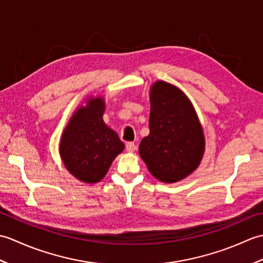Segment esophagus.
I'll return each instance as SVG.
<instances>
[{
  "instance_id": "esophagus-1",
  "label": "esophagus",
  "mask_w": 263,
  "mask_h": 263,
  "mask_svg": "<svg viewBox=\"0 0 263 263\" xmlns=\"http://www.w3.org/2000/svg\"><path fill=\"white\" fill-rule=\"evenodd\" d=\"M125 149H126V152H128V153H133L137 149V147H136V144L133 143V142H127L125 144Z\"/></svg>"
}]
</instances>
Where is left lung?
I'll return each instance as SVG.
<instances>
[{"label":"left lung","mask_w":263,"mask_h":263,"mask_svg":"<svg viewBox=\"0 0 263 263\" xmlns=\"http://www.w3.org/2000/svg\"><path fill=\"white\" fill-rule=\"evenodd\" d=\"M149 130L139 154L157 180L175 183L197 170L204 153L202 126L177 87L156 81L150 88Z\"/></svg>","instance_id":"8db88e82"}]
</instances>
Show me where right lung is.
Returning a JSON list of instances; mask_svg holds the SVG:
<instances>
[{
    "mask_svg": "<svg viewBox=\"0 0 263 263\" xmlns=\"http://www.w3.org/2000/svg\"><path fill=\"white\" fill-rule=\"evenodd\" d=\"M102 97L87 99L72 115L60 141V155L72 175L85 183H97L124 149L116 132L104 123Z\"/></svg>",
    "mask_w": 263,
    "mask_h": 263,
    "instance_id": "obj_1",
    "label": "right lung"
}]
</instances>
